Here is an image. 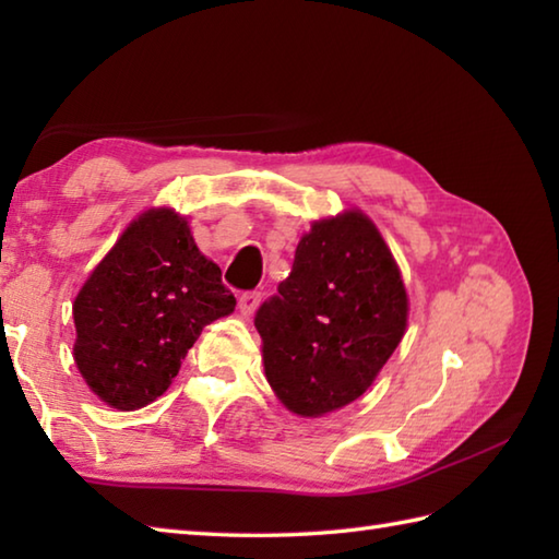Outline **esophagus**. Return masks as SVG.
<instances>
[{"label":"esophagus","mask_w":559,"mask_h":559,"mask_svg":"<svg viewBox=\"0 0 559 559\" xmlns=\"http://www.w3.org/2000/svg\"><path fill=\"white\" fill-rule=\"evenodd\" d=\"M259 302H261V293L249 290V293H242V295H240V300H237V307H240V312H242L245 317H249V314H252V312L257 310Z\"/></svg>","instance_id":"1"}]
</instances>
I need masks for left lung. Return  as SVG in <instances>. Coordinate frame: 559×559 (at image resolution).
Listing matches in <instances>:
<instances>
[{
    "instance_id": "1",
    "label": "left lung",
    "mask_w": 559,
    "mask_h": 559,
    "mask_svg": "<svg viewBox=\"0 0 559 559\" xmlns=\"http://www.w3.org/2000/svg\"><path fill=\"white\" fill-rule=\"evenodd\" d=\"M408 295L360 211L312 225L278 295L257 310L264 372L283 406L319 415L360 399L403 338Z\"/></svg>"
}]
</instances>
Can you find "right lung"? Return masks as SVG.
<instances>
[{
  "instance_id": "right-lung-1",
  "label": "right lung",
  "mask_w": 559,
  "mask_h": 559,
  "mask_svg": "<svg viewBox=\"0 0 559 559\" xmlns=\"http://www.w3.org/2000/svg\"><path fill=\"white\" fill-rule=\"evenodd\" d=\"M233 310L235 295L187 221L148 209L76 295V367L108 406L144 408L170 386L201 329Z\"/></svg>"
}]
</instances>
